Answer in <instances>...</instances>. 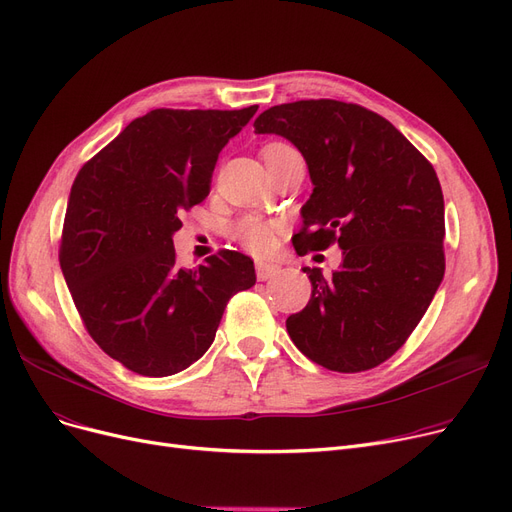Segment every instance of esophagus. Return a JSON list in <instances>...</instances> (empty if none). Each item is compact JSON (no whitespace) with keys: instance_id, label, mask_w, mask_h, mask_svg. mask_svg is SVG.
<instances>
[{"instance_id":"esophagus-1","label":"esophagus","mask_w":512,"mask_h":512,"mask_svg":"<svg viewBox=\"0 0 512 512\" xmlns=\"http://www.w3.org/2000/svg\"><path fill=\"white\" fill-rule=\"evenodd\" d=\"M255 268H257V278L259 280H270V278H274L280 272V265L265 263V261H257Z\"/></svg>"}]
</instances>
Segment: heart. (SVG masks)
<instances>
[{"label": "heart", "instance_id": "obj_1", "mask_svg": "<svg viewBox=\"0 0 512 512\" xmlns=\"http://www.w3.org/2000/svg\"><path fill=\"white\" fill-rule=\"evenodd\" d=\"M282 148H291L286 144H268L263 148V157L270 152L282 150ZM234 236L242 242V247H247L249 251L257 253V255H265L268 251L274 249L276 244V232L270 221H265L261 217L255 215H247L242 217L236 228H234Z\"/></svg>", "mask_w": 512, "mask_h": 512}]
</instances>
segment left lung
Wrapping results in <instances>:
<instances>
[{
	"label": "left lung",
	"instance_id": "obj_1",
	"mask_svg": "<svg viewBox=\"0 0 512 512\" xmlns=\"http://www.w3.org/2000/svg\"><path fill=\"white\" fill-rule=\"evenodd\" d=\"M257 133L293 142L311 192L293 236L299 255L339 244L330 278L303 268L311 299L286 330L311 362L335 372L383 364L425 316L446 272L443 194L433 165L385 117L339 100L272 106Z\"/></svg>",
	"mask_w": 512,
	"mask_h": 512
}]
</instances>
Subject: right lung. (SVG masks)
Segmentation results:
<instances>
[{"label":"right lung","instance_id":"right-lung-1","mask_svg":"<svg viewBox=\"0 0 512 512\" xmlns=\"http://www.w3.org/2000/svg\"><path fill=\"white\" fill-rule=\"evenodd\" d=\"M257 108L150 110L75 177L60 268L85 330L131 372L188 368L211 347L228 301L257 280L238 251L186 270L173 249L182 211L205 201L221 148Z\"/></svg>","mask_w":512,"mask_h":512}]
</instances>
